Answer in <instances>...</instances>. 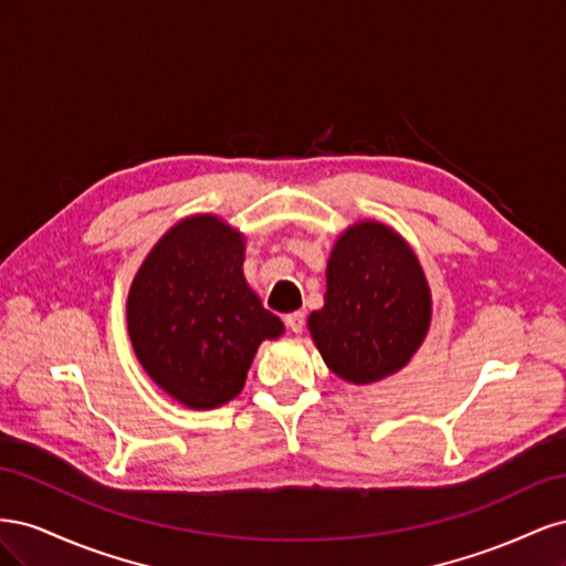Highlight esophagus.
I'll list each match as a JSON object with an SVG mask.
<instances>
[{
  "instance_id": "esophagus-1",
  "label": "esophagus",
  "mask_w": 566,
  "mask_h": 566,
  "mask_svg": "<svg viewBox=\"0 0 566 566\" xmlns=\"http://www.w3.org/2000/svg\"><path fill=\"white\" fill-rule=\"evenodd\" d=\"M304 323H306V316L302 312H295V314H287L285 316V325L290 331H293L295 335H300L304 331Z\"/></svg>"
}]
</instances>
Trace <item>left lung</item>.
Segmentation results:
<instances>
[{"label": "left lung", "instance_id": "1", "mask_svg": "<svg viewBox=\"0 0 566 566\" xmlns=\"http://www.w3.org/2000/svg\"><path fill=\"white\" fill-rule=\"evenodd\" d=\"M323 310L310 333L325 366L352 385L401 370L430 328L432 295L416 252L380 221L342 233L325 269Z\"/></svg>", "mask_w": 566, "mask_h": 566}]
</instances>
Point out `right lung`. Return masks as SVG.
<instances>
[{
	"mask_svg": "<svg viewBox=\"0 0 566 566\" xmlns=\"http://www.w3.org/2000/svg\"><path fill=\"white\" fill-rule=\"evenodd\" d=\"M245 235L212 214L169 229L136 271L127 331L136 358L169 397L208 410L241 394L256 347L283 335L245 276Z\"/></svg>",
	"mask_w": 566,
	"mask_h": 566,
	"instance_id": "right-lung-1",
	"label": "right lung"
}]
</instances>
